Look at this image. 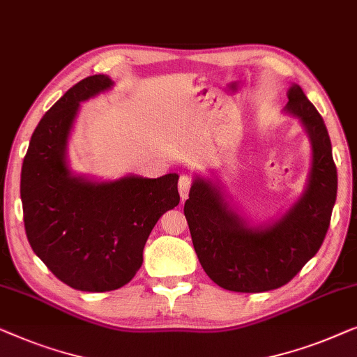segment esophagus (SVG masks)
Returning a JSON list of instances; mask_svg holds the SVG:
<instances>
[{
	"mask_svg": "<svg viewBox=\"0 0 357 357\" xmlns=\"http://www.w3.org/2000/svg\"><path fill=\"white\" fill-rule=\"evenodd\" d=\"M190 185H192V178L188 176V174H183V176H181L179 181H178V190H179L181 199H183V200L188 199Z\"/></svg>",
	"mask_w": 357,
	"mask_h": 357,
	"instance_id": "esophagus-1",
	"label": "esophagus"
}]
</instances>
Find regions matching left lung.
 <instances>
[{"label":"left lung","instance_id":"1","mask_svg":"<svg viewBox=\"0 0 357 357\" xmlns=\"http://www.w3.org/2000/svg\"><path fill=\"white\" fill-rule=\"evenodd\" d=\"M286 112L301 119L312 145L309 184L272 227L252 228L210 179L195 178L184 204L192 244L210 280L236 293H264L293 280L317 254L330 227L338 176L328 130L299 85L288 90Z\"/></svg>","mask_w":357,"mask_h":357}]
</instances>
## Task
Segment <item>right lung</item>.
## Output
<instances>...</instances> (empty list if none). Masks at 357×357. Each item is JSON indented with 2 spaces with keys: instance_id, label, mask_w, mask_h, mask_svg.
<instances>
[{
  "instance_id": "add662e5",
  "label": "right lung",
  "mask_w": 357,
  "mask_h": 357,
  "mask_svg": "<svg viewBox=\"0 0 357 357\" xmlns=\"http://www.w3.org/2000/svg\"><path fill=\"white\" fill-rule=\"evenodd\" d=\"M112 85L97 74L69 89L35 128L21 173L30 248L54 277L89 293L129 283L155 223L179 204L176 173L95 183L69 172L66 145L79 103Z\"/></svg>"
}]
</instances>
